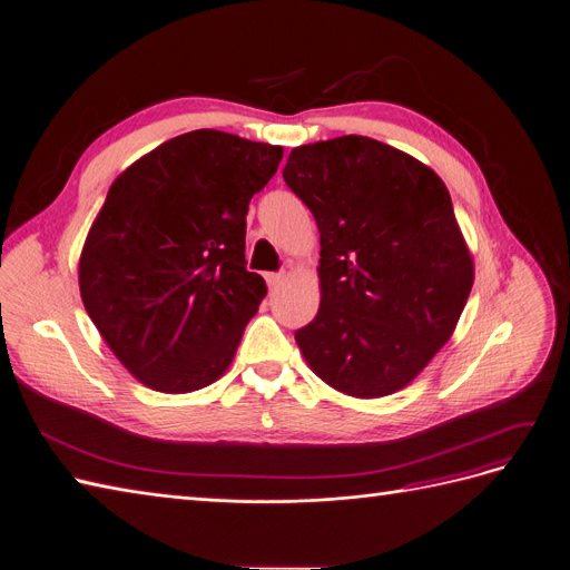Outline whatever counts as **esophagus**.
<instances>
[{"instance_id": "esophagus-1", "label": "esophagus", "mask_w": 570, "mask_h": 570, "mask_svg": "<svg viewBox=\"0 0 570 570\" xmlns=\"http://www.w3.org/2000/svg\"><path fill=\"white\" fill-rule=\"evenodd\" d=\"M284 277H286L284 272H269L267 277H265V282H267V286H269V288H277V286L284 282Z\"/></svg>"}]
</instances>
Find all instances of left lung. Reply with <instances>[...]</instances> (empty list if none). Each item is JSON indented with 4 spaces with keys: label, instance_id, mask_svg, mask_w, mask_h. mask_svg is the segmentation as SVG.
<instances>
[{
    "label": "left lung",
    "instance_id": "1",
    "mask_svg": "<svg viewBox=\"0 0 570 570\" xmlns=\"http://www.w3.org/2000/svg\"><path fill=\"white\" fill-rule=\"evenodd\" d=\"M284 180L320 227V312L296 331L309 368L350 396L406 387L446 345L474 265L430 166L366 136L291 150Z\"/></svg>",
    "mask_w": 570,
    "mask_h": 570
}]
</instances>
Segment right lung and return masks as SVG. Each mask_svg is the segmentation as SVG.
I'll return each mask as SVG.
<instances>
[{
    "instance_id": "right-lung-1",
    "label": "right lung",
    "mask_w": 570,
    "mask_h": 570,
    "mask_svg": "<svg viewBox=\"0 0 570 570\" xmlns=\"http://www.w3.org/2000/svg\"><path fill=\"white\" fill-rule=\"evenodd\" d=\"M282 155L199 129L112 183L81 248L79 291L102 341L147 387L183 394L227 371L267 293L246 269L248 202Z\"/></svg>"
}]
</instances>
